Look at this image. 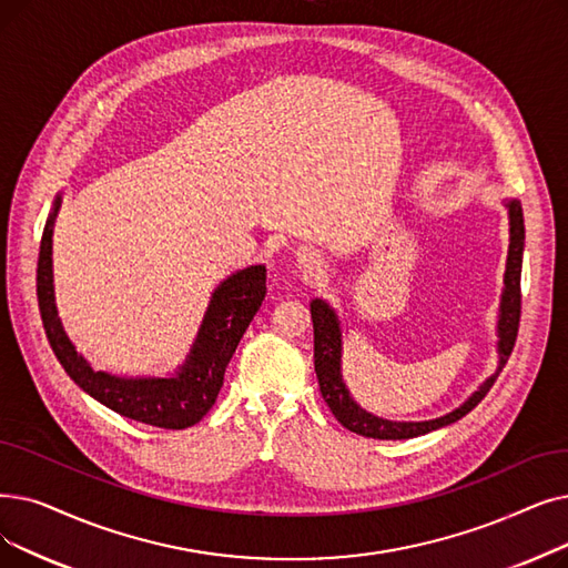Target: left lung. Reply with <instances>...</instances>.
I'll use <instances>...</instances> for the list:
<instances>
[{"instance_id":"left-lung-1","label":"left lung","mask_w":568,"mask_h":568,"mask_svg":"<svg viewBox=\"0 0 568 568\" xmlns=\"http://www.w3.org/2000/svg\"><path fill=\"white\" fill-rule=\"evenodd\" d=\"M510 215V245H508V262H506V276H504V294H501V315H499V368L495 376H489L471 399L464 402L457 410L436 417L427 423H389L383 417L362 410L353 399L348 389L341 381V332L338 320L334 311L323 302H311V317H313V359H315V374L320 383V394L327 402L329 410L336 420L359 436L366 438H383V440H397V438H413L427 434L432 429L446 427L457 423L468 410H474L485 394L499 378L501 368L506 366L513 345L517 338V327H520V313H523V292H520V276H523V251H525V215L523 206L517 200L508 202Z\"/></svg>"}]
</instances>
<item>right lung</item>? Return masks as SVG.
Returning <instances> with one entry per match:
<instances>
[{
  "mask_svg": "<svg viewBox=\"0 0 568 568\" xmlns=\"http://www.w3.org/2000/svg\"><path fill=\"white\" fill-rule=\"evenodd\" d=\"M60 196L48 215L39 245L37 300L48 343L67 376L92 399L130 420L162 429H187L211 410L225 381V368L236 345L260 311L266 294V268L248 266L232 274L213 292L204 323L187 362L171 378H115L94 368L67 338L55 311L53 294V223Z\"/></svg>",
  "mask_w": 568,
  "mask_h": 568,
  "instance_id": "right-lung-1",
  "label": "right lung"
}]
</instances>
